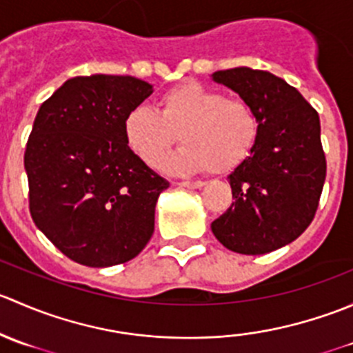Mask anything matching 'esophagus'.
Returning a JSON list of instances; mask_svg holds the SVG:
<instances>
[{"mask_svg":"<svg viewBox=\"0 0 353 353\" xmlns=\"http://www.w3.org/2000/svg\"><path fill=\"white\" fill-rule=\"evenodd\" d=\"M203 181H183V183H179V186L183 188H190V190H198V188H203Z\"/></svg>","mask_w":353,"mask_h":353,"instance_id":"obj_1","label":"esophagus"}]
</instances>
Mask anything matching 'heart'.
Listing matches in <instances>:
<instances>
[{
    "label": "heart",
    "mask_w": 353,
    "mask_h": 353,
    "mask_svg": "<svg viewBox=\"0 0 353 353\" xmlns=\"http://www.w3.org/2000/svg\"><path fill=\"white\" fill-rule=\"evenodd\" d=\"M128 148L154 167L179 141L176 154L160 162L167 172H230L248 159L259 138V117L248 101L225 97L196 81H186L160 97L159 110L134 108L123 123Z\"/></svg>",
    "instance_id": "b5f03b06"
}]
</instances>
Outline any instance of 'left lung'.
<instances>
[{
    "label": "left lung",
    "instance_id": "obj_1",
    "mask_svg": "<svg viewBox=\"0 0 353 353\" xmlns=\"http://www.w3.org/2000/svg\"><path fill=\"white\" fill-rule=\"evenodd\" d=\"M259 117L251 155L229 174L232 205L212 222L227 249L266 254L297 239L318 210L326 179L316 109L285 80L261 70L232 68L212 74Z\"/></svg>",
    "mask_w": 353,
    "mask_h": 353
}]
</instances>
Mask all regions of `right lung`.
Here are the masks:
<instances>
[{
    "label": "right lung",
    "mask_w": 353,
    "mask_h": 353,
    "mask_svg": "<svg viewBox=\"0 0 353 353\" xmlns=\"http://www.w3.org/2000/svg\"><path fill=\"white\" fill-rule=\"evenodd\" d=\"M152 92L134 77H74L35 116L23 157L32 220L80 265L130 261L154 234L157 198L169 181L128 148L123 133L126 114Z\"/></svg>",
    "instance_id": "1"
}]
</instances>
